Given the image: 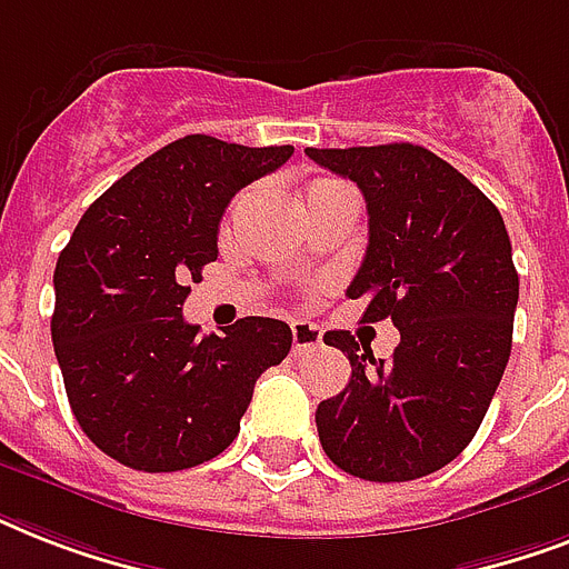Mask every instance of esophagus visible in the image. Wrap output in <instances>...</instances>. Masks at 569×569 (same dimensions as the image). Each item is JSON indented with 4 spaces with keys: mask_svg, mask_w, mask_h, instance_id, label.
I'll return each instance as SVG.
<instances>
[{
    "mask_svg": "<svg viewBox=\"0 0 569 569\" xmlns=\"http://www.w3.org/2000/svg\"><path fill=\"white\" fill-rule=\"evenodd\" d=\"M321 342V330L319 325H312V321H292V355H310L312 348H319Z\"/></svg>",
    "mask_w": 569,
    "mask_h": 569,
    "instance_id": "34e87169",
    "label": "esophagus"
}]
</instances>
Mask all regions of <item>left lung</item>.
Returning <instances> with one entry per match:
<instances>
[{"label":"left lung","instance_id":"1","mask_svg":"<svg viewBox=\"0 0 569 569\" xmlns=\"http://www.w3.org/2000/svg\"><path fill=\"white\" fill-rule=\"evenodd\" d=\"M307 156L363 191L369 248L348 298H366L363 319H392L401 333L389 363L348 330L325 333L351 360V380L316 410L321 449L366 481L431 476L476 437L511 357L520 277L502 214L419 144Z\"/></svg>","mask_w":569,"mask_h":569}]
</instances>
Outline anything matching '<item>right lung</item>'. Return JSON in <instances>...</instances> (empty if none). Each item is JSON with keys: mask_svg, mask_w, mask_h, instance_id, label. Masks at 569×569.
<instances>
[{"mask_svg": "<svg viewBox=\"0 0 569 569\" xmlns=\"http://www.w3.org/2000/svg\"><path fill=\"white\" fill-rule=\"evenodd\" d=\"M292 153L180 138L97 197L61 250L52 346L70 410L123 467L177 472L221 455L259 375L289 355L286 321L248 316L223 337H200L182 303L218 259L236 191Z\"/></svg>", "mask_w": 569, "mask_h": 569, "instance_id": "add662e5", "label": "right lung"}]
</instances>
